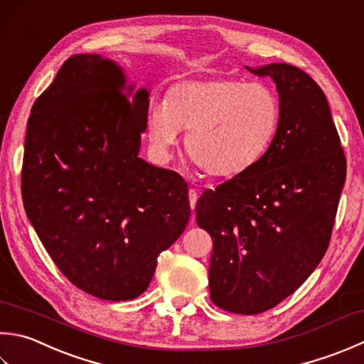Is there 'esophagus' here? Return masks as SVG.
<instances>
[{"label":"esophagus","mask_w":364,"mask_h":364,"mask_svg":"<svg viewBox=\"0 0 364 364\" xmlns=\"http://www.w3.org/2000/svg\"><path fill=\"white\" fill-rule=\"evenodd\" d=\"M189 203H191V208L196 210V205H197V198H198V194L196 189H189Z\"/></svg>","instance_id":"esophagus-1"}]
</instances>
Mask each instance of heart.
I'll list each match as a JSON object with an SVG mask.
<instances>
[{
    "label": "heart",
    "mask_w": 364,
    "mask_h": 364,
    "mask_svg": "<svg viewBox=\"0 0 364 364\" xmlns=\"http://www.w3.org/2000/svg\"><path fill=\"white\" fill-rule=\"evenodd\" d=\"M281 121L276 92L240 78L176 83L166 102L149 107L146 135L154 153L168 158L188 131L186 151L213 178L247 172L272 146Z\"/></svg>",
    "instance_id": "obj_1"
}]
</instances>
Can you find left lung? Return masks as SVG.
<instances>
[{"instance_id":"8db88e82","label":"left lung","mask_w":364,"mask_h":364,"mask_svg":"<svg viewBox=\"0 0 364 364\" xmlns=\"http://www.w3.org/2000/svg\"><path fill=\"white\" fill-rule=\"evenodd\" d=\"M246 69L274 82L279 127L252 168L203 192L196 216L213 238V303L251 316L286 300L322 260L346 158L328 101L308 74L286 63Z\"/></svg>"}]
</instances>
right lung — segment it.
Instances as JSON below:
<instances>
[{
	"instance_id": "right-lung-1",
	"label": "right lung",
	"mask_w": 364,
	"mask_h": 364,
	"mask_svg": "<svg viewBox=\"0 0 364 364\" xmlns=\"http://www.w3.org/2000/svg\"><path fill=\"white\" fill-rule=\"evenodd\" d=\"M148 105L117 61L80 53L28 119L26 216L61 273L101 300L144 294L191 216L186 181L139 158Z\"/></svg>"
}]
</instances>
